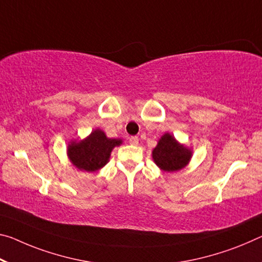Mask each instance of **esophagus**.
<instances>
[{"instance_id": "34e87169", "label": "esophagus", "mask_w": 262, "mask_h": 262, "mask_svg": "<svg viewBox=\"0 0 262 262\" xmlns=\"http://www.w3.org/2000/svg\"><path fill=\"white\" fill-rule=\"evenodd\" d=\"M129 143L132 144V146H138L139 144L138 136H132V138H129Z\"/></svg>"}]
</instances>
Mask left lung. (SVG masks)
Segmentation results:
<instances>
[{"label":"left lung","mask_w":262,"mask_h":262,"mask_svg":"<svg viewBox=\"0 0 262 262\" xmlns=\"http://www.w3.org/2000/svg\"><path fill=\"white\" fill-rule=\"evenodd\" d=\"M152 160L161 170L175 172L182 170L190 163L192 149L178 142L175 136L165 133L161 136L157 146L151 151Z\"/></svg>","instance_id":"left-lung-1"}]
</instances>
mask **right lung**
I'll list each match as a JSON object with an SVG mask.
<instances>
[{
    "label": "right lung",
    "mask_w": 262,
    "mask_h": 262,
    "mask_svg": "<svg viewBox=\"0 0 262 262\" xmlns=\"http://www.w3.org/2000/svg\"><path fill=\"white\" fill-rule=\"evenodd\" d=\"M120 144H122L121 139L107 138L105 132L97 128L85 139L70 141L66 154L78 170L94 172L108 163L112 150Z\"/></svg>",
    "instance_id": "obj_1"
}]
</instances>
